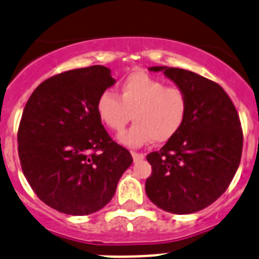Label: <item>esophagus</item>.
Wrapping results in <instances>:
<instances>
[{"label":"esophagus","mask_w":259,"mask_h":259,"mask_svg":"<svg viewBox=\"0 0 259 259\" xmlns=\"http://www.w3.org/2000/svg\"><path fill=\"white\" fill-rule=\"evenodd\" d=\"M132 154V158H134V162H141V160H144V158H145V155L141 153H137V151H131Z\"/></svg>","instance_id":"obj_1"}]
</instances>
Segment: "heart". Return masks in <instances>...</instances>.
Returning <instances> with one entry per match:
<instances>
[{
  "label": "heart",
  "mask_w": 259,
  "mask_h": 259,
  "mask_svg": "<svg viewBox=\"0 0 259 259\" xmlns=\"http://www.w3.org/2000/svg\"><path fill=\"white\" fill-rule=\"evenodd\" d=\"M187 108L189 101L184 90L167 86L162 79L145 72H134L123 79L120 97L108 90L96 101L99 118L114 132L122 131L134 111V125L118 136L119 142L127 146L172 139L186 119Z\"/></svg>",
  "instance_id": "b5f03b06"
}]
</instances>
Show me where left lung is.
Wrapping results in <instances>:
<instances>
[{
	"mask_svg": "<svg viewBox=\"0 0 259 259\" xmlns=\"http://www.w3.org/2000/svg\"><path fill=\"white\" fill-rule=\"evenodd\" d=\"M187 95L186 119L159 151L146 156L151 176L146 195L175 214L207 208L226 191L240 164L243 130L238 111L220 84L190 70L151 66Z\"/></svg>",
	"mask_w": 259,
	"mask_h": 259,
	"instance_id": "1",
	"label": "left lung"
}]
</instances>
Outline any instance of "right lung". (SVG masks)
<instances>
[{
	"mask_svg": "<svg viewBox=\"0 0 259 259\" xmlns=\"http://www.w3.org/2000/svg\"><path fill=\"white\" fill-rule=\"evenodd\" d=\"M114 83L103 65L69 70L42 82L25 105L18 131L21 169L38 198L59 212L100 210L134 162L96 110L99 96Z\"/></svg>",
	"mask_w": 259,
	"mask_h": 259,
	"instance_id": "1",
	"label": "right lung"
}]
</instances>
